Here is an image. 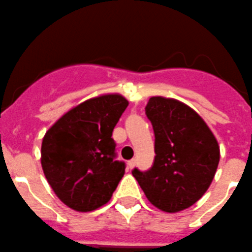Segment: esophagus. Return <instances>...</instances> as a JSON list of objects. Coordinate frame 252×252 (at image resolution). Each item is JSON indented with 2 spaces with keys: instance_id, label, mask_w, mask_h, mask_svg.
I'll return each mask as SVG.
<instances>
[{
  "instance_id": "esophagus-1",
  "label": "esophagus",
  "mask_w": 252,
  "mask_h": 252,
  "mask_svg": "<svg viewBox=\"0 0 252 252\" xmlns=\"http://www.w3.org/2000/svg\"><path fill=\"white\" fill-rule=\"evenodd\" d=\"M135 159H131V160H128L127 162V167H128V169H132L133 167H135Z\"/></svg>"
}]
</instances>
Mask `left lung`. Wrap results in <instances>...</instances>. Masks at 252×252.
I'll list each match as a JSON object with an SVG mask.
<instances>
[{
    "label": "left lung",
    "mask_w": 252,
    "mask_h": 252,
    "mask_svg": "<svg viewBox=\"0 0 252 252\" xmlns=\"http://www.w3.org/2000/svg\"><path fill=\"white\" fill-rule=\"evenodd\" d=\"M146 115L155 132V160L132 176L151 204L166 213L191 207L204 195L220 159L218 141L204 120L176 99L153 96Z\"/></svg>",
    "instance_id": "obj_1"
}]
</instances>
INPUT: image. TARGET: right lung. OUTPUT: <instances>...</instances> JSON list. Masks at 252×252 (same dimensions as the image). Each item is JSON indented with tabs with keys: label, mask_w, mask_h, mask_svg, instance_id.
<instances>
[{
	"label": "right lung",
	"mask_w": 252,
	"mask_h": 252,
	"mask_svg": "<svg viewBox=\"0 0 252 252\" xmlns=\"http://www.w3.org/2000/svg\"><path fill=\"white\" fill-rule=\"evenodd\" d=\"M128 101L105 94L81 102L45 132L40 162L59 199L76 212H92L106 204L125 174L115 159L112 131Z\"/></svg>",
	"instance_id": "add662e5"
}]
</instances>
